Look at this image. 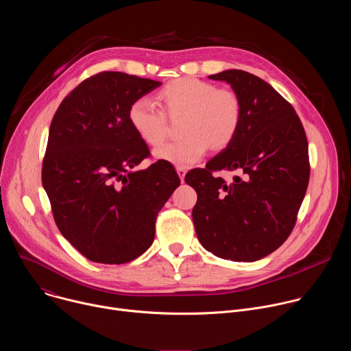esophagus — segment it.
I'll return each instance as SVG.
<instances>
[{
	"instance_id": "34e87169",
	"label": "esophagus",
	"mask_w": 351,
	"mask_h": 351,
	"mask_svg": "<svg viewBox=\"0 0 351 351\" xmlns=\"http://www.w3.org/2000/svg\"><path fill=\"white\" fill-rule=\"evenodd\" d=\"M176 172H178V175H179L180 180L183 182V179H184V175H186L187 169H186V168H183V167H178V168H176Z\"/></svg>"
}]
</instances>
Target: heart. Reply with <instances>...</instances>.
I'll return each mask as SVG.
<instances>
[{
    "mask_svg": "<svg viewBox=\"0 0 351 351\" xmlns=\"http://www.w3.org/2000/svg\"><path fill=\"white\" fill-rule=\"evenodd\" d=\"M157 107L140 97L130 104L128 119L136 134L148 145H161L169 133V119L183 117L179 141L156 152V157L176 167H190L207 153L226 148L236 137L241 122V101L236 91L218 88L195 77H179L167 83L157 94Z\"/></svg>",
    "mask_w": 351,
    "mask_h": 351,
    "instance_id": "b5f03b06",
    "label": "heart"
}]
</instances>
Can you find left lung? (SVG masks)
Listing matches in <instances>:
<instances>
[{"label": "left lung", "instance_id": "1", "mask_svg": "<svg viewBox=\"0 0 351 351\" xmlns=\"http://www.w3.org/2000/svg\"><path fill=\"white\" fill-rule=\"evenodd\" d=\"M241 101L234 140L206 168L187 172L197 191L193 222L199 243L219 258L257 261L290 236L308 180V143L290 103L258 76L239 69L211 75ZM238 175L226 182L218 171Z\"/></svg>", "mask_w": 351, "mask_h": 351}]
</instances>
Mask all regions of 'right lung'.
Listing matches in <instances>:
<instances>
[{
    "mask_svg": "<svg viewBox=\"0 0 351 351\" xmlns=\"http://www.w3.org/2000/svg\"><path fill=\"white\" fill-rule=\"evenodd\" d=\"M161 83L122 72L83 80L60 104L41 180L62 236L87 260L126 264L153 244L156 219L180 184L172 164L149 157L128 111Z\"/></svg>",
    "mask_w": 351,
    "mask_h": 351,
    "instance_id": "add662e5",
    "label": "right lung"
}]
</instances>
